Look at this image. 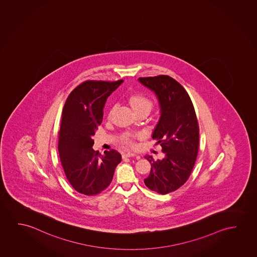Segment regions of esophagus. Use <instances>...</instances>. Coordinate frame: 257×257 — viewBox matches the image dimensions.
Segmentation results:
<instances>
[{
	"label": "esophagus",
	"instance_id": "esophagus-1",
	"mask_svg": "<svg viewBox=\"0 0 257 257\" xmlns=\"http://www.w3.org/2000/svg\"><path fill=\"white\" fill-rule=\"evenodd\" d=\"M135 157H137V158H138V156H137V155L134 154V153H131V152H127V153L122 154V158H135Z\"/></svg>",
	"mask_w": 257,
	"mask_h": 257
}]
</instances>
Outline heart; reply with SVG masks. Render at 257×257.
Wrapping results in <instances>:
<instances>
[{"label":"heart","instance_id":"1","mask_svg":"<svg viewBox=\"0 0 257 257\" xmlns=\"http://www.w3.org/2000/svg\"><path fill=\"white\" fill-rule=\"evenodd\" d=\"M130 103L132 105L133 108L135 109L136 113L141 112V111H148L150 112L153 107V102L152 100L148 98L146 96L142 94L133 95L130 98ZM114 107H111L108 112V116H110L112 112L114 110ZM136 135H131V134H127L122 137V143L125 144L126 146H133L134 143H133V139L136 137Z\"/></svg>","mask_w":257,"mask_h":257}]
</instances>
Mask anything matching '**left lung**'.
<instances>
[{"instance_id":"1","label":"left lung","mask_w":257,"mask_h":257,"mask_svg":"<svg viewBox=\"0 0 257 257\" xmlns=\"http://www.w3.org/2000/svg\"><path fill=\"white\" fill-rule=\"evenodd\" d=\"M138 80L158 97L161 115L152 138L165 153L160 160L145 157L151 170L144 183L150 190L165 195L182 187L192 172L199 146L198 119L190 96L176 80L166 75Z\"/></svg>"}]
</instances>
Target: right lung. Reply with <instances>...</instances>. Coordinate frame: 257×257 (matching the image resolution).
Masks as SVG:
<instances>
[{"label":"right lung","instance_id":"right-lung-1","mask_svg":"<svg viewBox=\"0 0 257 257\" xmlns=\"http://www.w3.org/2000/svg\"><path fill=\"white\" fill-rule=\"evenodd\" d=\"M123 82L88 80L68 95L59 132L60 162L67 181L77 192L94 196L109 186L122 160L116 150L101 155L92 146V136L102 122L107 97Z\"/></svg>","mask_w":257,"mask_h":257}]
</instances>
